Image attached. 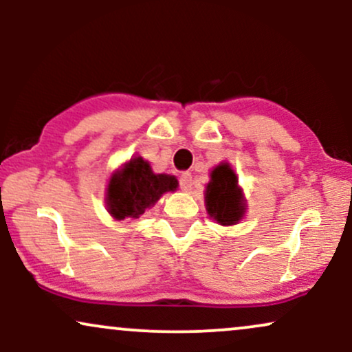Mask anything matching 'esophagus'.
I'll list each match as a JSON object with an SVG mask.
<instances>
[{"instance_id": "obj_1", "label": "esophagus", "mask_w": 352, "mask_h": 352, "mask_svg": "<svg viewBox=\"0 0 352 352\" xmlns=\"http://www.w3.org/2000/svg\"><path fill=\"white\" fill-rule=\"evenodd\" d=\"M180 188L182 192H190L192 190V175L190 173H182L180 175Z\"/></svg>"}]
</instances>
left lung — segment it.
<instances>
[{
	"label": "left lung",
	"instance_id": "1",
	"mask_svg": "<svg viewBox=\"0 0 352 352\" xmlns=\"http://www.w3.org/2000/svg\"><path fill=\"white\" fill-rule=\"evenodd\" d=\"M205 208L210 218L221 227L240 223L246 213V199L238 177L228 162L218 164L210 172V182L205 187Z\"/></svg>",
	"mask_w": 352,
	"mask_h": 352
}]
</instances>
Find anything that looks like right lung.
<instances>
[{
	"label": "right lung",
	"mask_w": 352,
	"mask_h": 352,
	"mask_svg": "<svg viewBox=\"0 0 352 352\" xmlns=\"http://www.w3.org/2000/svg\"><path fill=\"white\" fill-rule=\"evenodd\" d=\"M179 182L167 173H153L151 164L134 155L109 177L106 188L107 212L114 220H135L152 208L160 197L175 192Z\"/></svg>",
	"instance_id": "obj_1"
}]
</instances>
